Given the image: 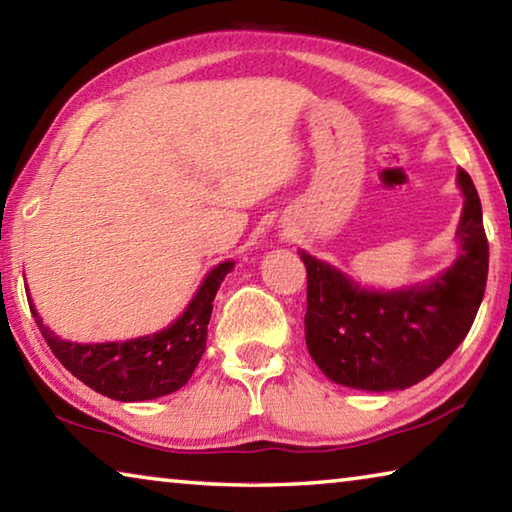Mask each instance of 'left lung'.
Returning a JSON list of instances; mask_svg holds the SVG:
<instances>
[{"instance_id":"left-lung-1","label":"left lung","mask_w":512,"mask_h":512,"mask_svg":"<svg viewBox=\"0 0 512 512\" xmlns=\"http://www.w3.org/2000/svg\"><path fill=\"white\" fill-rule=\"evenodd\" d=\"M465 196L461 255L422 287L368 291L334 266L300 250L307 266L305 339L311 359L341 386L402 391L443 366L470 332L488 280V239L470 173L458 169Z\"/></svg>"}]
</instances>
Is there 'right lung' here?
I'll list each match as a JSON object with an SVG mask.
<instances>
[{"instance_id":"1","label":"right lung","mask_w":512,"mask_h":512,"mask_svg":"<svg viewBox=\"0 0 512 512\" xmlns=\"http://www.w3.org/2000/svg\"><path fill=\"white\" fill-rule=\"evenodd\" d=\"M235 262H223L210 273L189 302L185 314L176 323L151 336H140L117 343H72L63 341L36 318L56 359L81 379L85 386L119 402H144L169 395L183 388L194 368L201 361L207 343V323L212 316V302L223 277L232 271ZM29 296V293H27Z\"/></svg>"}]
</instances>
